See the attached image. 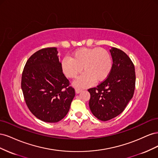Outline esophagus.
<instances>
[{
  "label": "esophagus",
  "instance_id": "1",
  "mask_svg": "<svg viewBox=\"0 0 158 158\" xmlns=\"http://www.w3.org/2000/svg\"><path fill=\"white\" fill-rule=\"evenodd\" d=\"M75 92H76V94H79L80 92H82V89L79 88H76Z\"/></svg>",
  "mask_w": 158,
  "mask_h": 158
}]
</instances>
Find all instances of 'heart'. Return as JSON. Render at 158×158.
Instances as JSON below:
<instances>
[{
  "mask_svg": "<svg viewBox=\"0 0 158 158\" xmlns=\"http://www.w3.org/2000/svg\"><path fill=\"white\" fill-rule=\"evenodd\" d=\"M61 69L66 77L75 78L84 71L74 82L78 87H85L94 81L106 80L111 73L112 60L109 52L102 48H81L72 54L71 58L64 57L61 61Z\"/></svg>",
  "mask_w": 158,
  "mask_h": 158,
  "instance_id": "obj_1",
  "label": "heart"
}]
</instances>
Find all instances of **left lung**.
Returning <instances> with one entry per match:
<instances>
[{"label": "left lung", "instance_id": "8db88e82", "mask_svg": "<svg viewBox=\"0 0 158 158\" xmlns=\"http://www.w3.org/2000/svg\"><path fill=\"white\" fill-rule=\"evenodd\" d=\"M110 52L113 59L111 73L97 87L88 89L91 111L103 121L121 114L133 97L135 89V69L130 57L115 47Z\"/></svg>", "mask_w": 158, "mask_h": 158}]
</instances>
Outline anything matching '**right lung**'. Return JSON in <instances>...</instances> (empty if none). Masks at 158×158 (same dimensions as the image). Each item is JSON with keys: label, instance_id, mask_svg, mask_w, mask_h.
<instances>
[{"label": "right lung", "instance_id": "1", "mask_svg": "<svg viewBox=\"0 0 158 158\" xmlns=\"http://www.w3.org/2000/svg\"><path fill=\"white\" fill-rule=\"evenodd\" d=\"M56 47L33 53L23 68L21 88L31 113L47 123H56L68 113L75 90L64 75Z\"/></svg>", "mask_w": 158, "mask_h": 158}]
</instances>
